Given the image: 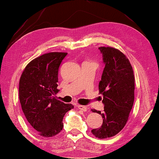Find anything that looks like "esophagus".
I'll return each mask as SVG.
<instances>
[{
	"label": "esophagus",
	"mask_w": 159,
	"mask_h": 159,
	"mask_svg": "<svg viewBox=\"0 0 159 159\" xmlns=\"http://www.w3.org/2000/svg\"><path fill=\"white\" fill-rule=\"evenodd\" d=\"M77 107L79 108V109H81V110H82V111H88V108L86 107V106H82V105H78L77 106Z\"/></svg>",
	"instance_id": "obj_1"
}]
</instances>
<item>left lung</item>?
<instances>
[{
  "instance_id": "obj_1",
  "label": "left lung",
  "mask_w": 159,
  "mask_h": 159,
  "mask_svg": "<svg viewBox=\"0 0 159 159\" xmlns=\"http://www.w3.org/2000/svg\"><path fill=\"white\" fill-rule=\"evenodd\" d=\"M105 64L99 93L103 95V111L92 109L103 117L99 128L92 130L94 136L106 139L115 136L125 127L134 101L135 79L132 66L125 55L111 47H100Z\"/></svg>"
}]
</instances>
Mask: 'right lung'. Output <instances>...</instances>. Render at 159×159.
Instances as JSON below:
<instances>
[{"mask_svg":"<svg viewBox=\"0 0 159 159\" xmlns=\"http://www.w3.org/2000/svg\"><path fill=\"white\" fill-rule=\"evenodd\" d=\"M67 53L51 52L30 61L19 83V98L28 122L40 136L52 137L63 128V118L74 108L56 99L58 71Z\"/></svg>","mask_w":159,"mask_h":159,"instance_id":"add662e5","label":"right lung"}]
</instances>
